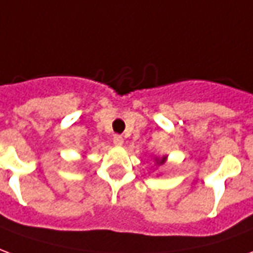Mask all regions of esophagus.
Wrapping results in <instances>:
<instances>
[{
	"label": "esophagus",
	"instance_id": "obj_1",
	"mask_svg": "<svg viewBox=\"0 0 253 253\" xmlns=\"http://www.w3.org/2000/svg\"><path fill=\"white\" fill-rule=\"evenodd\" d=\"M113 143H114L116 146H123L124 137L121 135H114L113 136Z\"/></svg>",
	"mask_w": 253,
	"mask_h": 253
}]
</instances>
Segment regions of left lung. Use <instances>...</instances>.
I'll list each match as a JSON object with an SVG mask.
<instances>
[{
	"label": "left lung",
	"mask_w": 253,
	"mask_h": 253,
	"mask_svg": "<svg viewBox=\"0 0 253 253\" xmlns=\"http://www.w3.org/2000/svg\"><path fill=\"white\" fill-rule=\"evenodd\" d=\"M165 161H166V157H164V158H162V159H161V161H159V165L165 164Z\"/></svg>",
	"instance_id": "left-lung-1"
}]
</instances>
